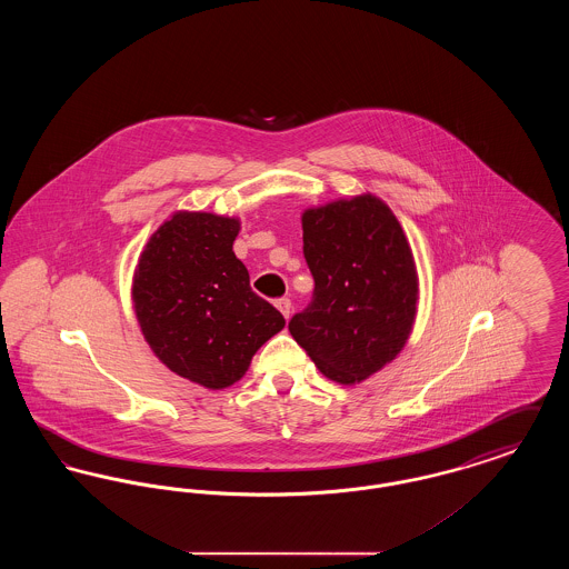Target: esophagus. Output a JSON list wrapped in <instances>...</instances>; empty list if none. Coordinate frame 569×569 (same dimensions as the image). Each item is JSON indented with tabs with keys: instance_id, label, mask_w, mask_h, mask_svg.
Returning a JSON list of instances; mask_svg holds the SVG:
<instances>
[{
	"instance_id": "obj_1",
	"label": "esophagus",
	"mask_w": 569,
	"mask_h": 569,
	"mask_svg": "<svg viewBox=\"0 0 569 569\" xmlns=\"http://www.w3.org/2000/svg\"><path fill=\"white\" fill-rule=\"evenodd\" d=\"M274 307L281 311V316L288 320L290 318V313H292V300L290 298H279L277 302H274Z\"/></svg>"
}]
</instances>
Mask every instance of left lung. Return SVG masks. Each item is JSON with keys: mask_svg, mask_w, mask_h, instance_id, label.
Segmentation results:
<instances>
[{"mask_svg": "<svg viewBox=\"0 0 569 569\" xmlns=\"http://www.w3.org/2000/svg\"><path fill=\"white\" fill-rule=\"evenodd\" d=\"M302 251L313 274L311 305L290 332L326 378H371L406 348L418 309V272L406 232L373 193L302 213Z\"/></svg>", "mask_w": 569, "mask_h": 569, "instance_id": "8db88e82", "label": "left lung"}]
</instances>
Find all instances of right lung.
Wrapping results in <instances>:
<instances>
[{
	"label": "right lung",
	"instance_id": "obj_1",
	"mask_svg": "<svg viewBox=\"0 0 569 569\" xmlns=\"http://www.w3.org/2000/svg\"><path fill=\"white\" fill-rule=\"evenodd\" d=\"M237 217L177 211L144 244L134 281L136 320L163 365L221 390L243 378L253 353L286 320L249 286L234 256Z\"/></svg>",
	"mask_w": 569,
	"mask_h": 569
}]
</instances>
